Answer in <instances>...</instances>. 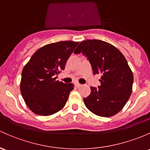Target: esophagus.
Instances as JSON below:
<instances>
[{
    "label": "esophagus",
    "mask_w": 150,
    "mask_h": 150,
    "mask_svg": "<svg viewBox=\"0 0 150 150\" xmlns=\"http://www.w3.org/2000/svg\"><path fill=\"white\" fill-rule=\"evenodd\" d=\"M81 86V84H80V83H75L76 87H79V86Z\"/></svg>",
    "instance_id": "obj_1"
}]
</instances>
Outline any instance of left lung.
Instances as JSON below:
<instances>
[{"instance_id":"1","label":"left lung","mask_w":150,"mask_h":150,"mask_svg":"<svg viewBox=\"0 0 150 150\" xmlns=\"http://www.w3.org/2000/svg\"><path fill=\"white\" fill-rule=\"evenodd\" d=\"M74 54H81L91 64L94 74H100V86H91L83 102L89 111L109 117L125 107L132 91L133 74L123 54L110 43L101 40H86Z\"/></svg>"}]
</instances>
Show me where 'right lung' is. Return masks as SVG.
Wrapping results in <instances>:
<instances>
[{"instance_id":"obj_1","label":"right lung","mask_w":150,"mask_h":150,"mask_svg":"<svg viewBox=\"0 0 150 150\" xmlns=\"http://www.w3.org/2000/svg\"><path fill=\"white\" fill-rule=\"evenodd\" d=\"M79 42L67 41L50 43L37 50L22 71L21 92L33 113L49 116L65 106L73 83L56 81V76Z\"/></svg>"}]
</instances>
